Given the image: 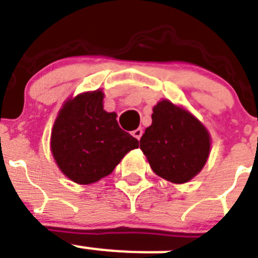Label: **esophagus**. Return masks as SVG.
<instances>
[{
	"label": "esophagus",
	"mask_w": 258,
	"mask_h": 258,
	"mask_svg": "<svg viewBox=\"0 0 258 258\" xmlns=\"http://www.w3.org/2000/svg\"><path fill=\"white\" fill-rule=\"evenodd\" d=\"M142 133H144V132H142L141 127H138V129H136V131L132 132V134H133V137H136V138H137V140H140V138H141Z\"/></svg>",
	"instance_id": "obj_1"
}]
</instances>
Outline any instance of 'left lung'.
<instances>
[{"label": "left lung", "mask_w": 258, "mask_h": 258, "mask_svg": "<svg viewBox=\"0 0 258 258\" xmlns=\"http://www.w3.org/2000/svg\"><path fill=\"white\" fill-rule=\"evenodd\" d=\"M152 125L140 140L152 170L172 183H186L203 169L210 134L187 110L163 100L153 108Z\"/></svg>", "instance_id": "8db88e82"}]
</instances>
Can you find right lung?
I'll return each mask as SVG.
<instances>
[{
    "label": "right lung",
    "mask_w": 258,
    "mask_h": 258,
    "mask_svg": "<svg viewBox=\"0 0 258 258\" xmlns=\"http://www.w3.org/2000/svg\"><path fill=\"white\" fill-rule=\"evenodd\" d=\"M101 91L68 100L51 133V152L64 175L89 184L109 175L138 140L118 126L116 113L103 108Z\"/></svg>",
    "instance_id": "add662e5"
}]
</instances>
